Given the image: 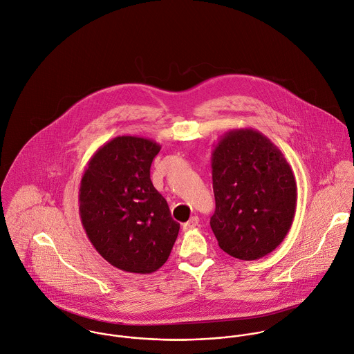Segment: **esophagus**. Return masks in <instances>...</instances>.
Returning a JSON list of instances; mask_svg holds the SVG:
<instances>
[{
  "label": "esophagus",
  "mask_w": 354,
  "mask_h": 354,
  "mask_svg": "<svg viewBox=\"0 0 354 354\" xmlns=\"http://www.w3.org/2000/svg\"><path fill=\"white\" fill-rule=\"evenodd\" d=\"M198 223H200V218L197 217V216H193L187 223H185L183 224V231H190V230H193V228H196L197 225H198Z\"/></svg>",
  "instance_id": "34e87169"
}]
</instances>
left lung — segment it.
<instances>
[{
	"label": "left lung",
	"mask_w": 354,
	"mask_h": 354,
	"mask_svg": "<svg viewBox=\"0 0 354 354\" xmlns=\"http://www.w3.org/2000/svg\"><path fill=\"white\" fill-rule=\"evenodd\" d=\"M212 180L220 249L246 261L274 252L297 207L295 178L278 146L253 129L230 130L212 150Z\"/></svg>",
	"instance_id": "1"
}]
</instances>
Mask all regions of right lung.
<instances>
[{
    "label": "right lung",
    "mask_w": 354,
    "mask_h": 354,
    "mask_svg": "<svg viewBox=\"0 0 354 354\" xmlns=\"http://www.w3.org/2000/svg\"><path fill=\"white\" fill-rule=\"evenodd\" d=\"M157 142L123 136L88 160L79 187V214L87 238L113 267L151 274L168 260L179 223L150 180Z\"/></svg>",
    "instance_id": "1"
}]
</instances>
